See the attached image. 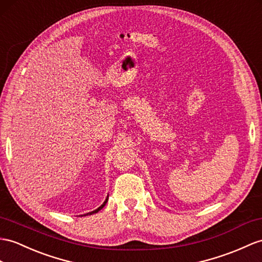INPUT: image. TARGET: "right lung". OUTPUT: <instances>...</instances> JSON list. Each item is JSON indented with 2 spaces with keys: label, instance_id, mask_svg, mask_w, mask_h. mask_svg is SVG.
Masks as SVG:
<instances>
[{
  "label": "right lung",
  "instance_id": "right-lung-1",
  "mask_svg": "<svg viewBox=\"0 0 262 262\" xmlns=\"http://www.w3.org/2000/svg\"><path fill=\"white\" fill-rule=\"evenodd\" d=\"M106 202H107V198H106V199H105V201L103 202V205H102L101 207H99L97 210H94V211H92V212H89V213H86V214H84V215H88V214H93V213H97L98 211H100V210H101L102 208H103V207L105 206V203H106Z\"/></svg>",
  "mask_w": 262,
  "mask_h": 262
}]
</instances>
